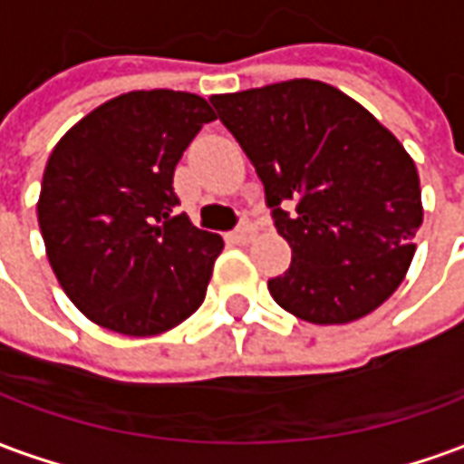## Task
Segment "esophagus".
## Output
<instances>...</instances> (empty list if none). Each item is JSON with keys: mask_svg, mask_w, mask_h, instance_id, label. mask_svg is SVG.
Wrapping results in <instances>:
<instances>
[{"mask_svg": "<svg viewBox=\"0 0 464 464\" xmlns=\"http://www.w3.org/2000/svg\"><path fill=\"white\" fill-rule=\"evenodd\" d=\"M253 236H256V226L253 223H241L236 231H233V241L236 243H251L253 241Z\"/></svg>", "mask_w": 464, "mask_h": 464, "instance_id": "1", "label": "esophagus"}]
</instances>
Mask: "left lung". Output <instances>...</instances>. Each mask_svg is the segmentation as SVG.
Wrapping results in <instances>:
<instances>
[{
  "instance_id": "obj_1",
  "label": "left lung",
  "mask_w": 464,
  "mask_h": 464,
  "mask_svg": "<svg viewBox=\"0 0 464 464\" xmlns=\"http://www.w3.org/2000/svg\"><path fill=\"white\" fill-rule=\"evenodd\" d=\"M251 159L293 251L268 281L283 311L315 325L365 318L388 301L415 256L422 223L412 156L341 89L291 79L211 96ZM296 201L293 217L281 202Z\"/></svg>"
}]
</instances>
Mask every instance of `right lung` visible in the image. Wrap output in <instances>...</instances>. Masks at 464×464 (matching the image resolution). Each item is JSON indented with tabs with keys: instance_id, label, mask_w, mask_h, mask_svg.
<instances>
[{
	"instance_id": "right-lung-1",
	"label": "right lung",
	"mask_w": 464,
	"mask_h": 464,
	"mask_svg": "<svg viewBox=\"0 0 464 464\" xmlns=\"http://www.w3.org/2000/svg\"><path fill=\"white\" fill-rule=\"evenodd\" d=\"M213 119L198 94L129 92L54 146L36 218L56 281L96 325L151 338L206 298L223 238L176 211L173 169Z\"/></svg>"
}]
</instances>
